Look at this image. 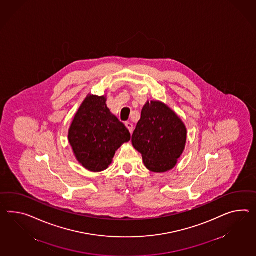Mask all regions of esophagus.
Here are the masks:
<instances>
[{"label": "esophagus", "instance_id": "esophagus-1", "mask_svg": "<svg viewBox=\"0 0 256 256\" xmlns=\"http://www.w3.org/2000/svg\"><path fill=\"white\" fill-rule=\"evenodd\" d=\"M125 125L128 128V130H130V133H132V132H133V125L131 124L130 122H126Z\"/></svg>", "mask_w": 256, "mask_h": 256}]
</instances>
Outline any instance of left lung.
<instances>
[{
  "instance_id": "obj_1",
  "label": "left lung",
  "mask_w": 256,
  "mask_h": 256,
  "mask_svg": "<svg viewBox=\"0 0 256 256\" xmlns=\"http://www.w3.org/2000/svg\"><path fill=\"white\" fill-rule=\"evenodd\" d=\"M186 140L187 128L172 109L159 100L145 104L131 142L147 169L164 173L174 168Z\"/></svg>"
}]
</instances>
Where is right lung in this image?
I'll return each mask as SVG.
<instances>
[{
	"label": "right lung",
	"mask_w": 256,
	"mask_h": 256,
	"mask_svg": "<svg viewBox=\"0 0 256 256\" xmlns=\"http://www.w3.org/2000/svg\"><path fill=\"white\" fill-rule=\"evenodd\" d=\"M68 140L82 166L100 172L112 164L116 150L130 140V133L110 112L104 95L88 94L69 128Z\"/></svg>",
	"instance_id": "1"
}]
</instances>
